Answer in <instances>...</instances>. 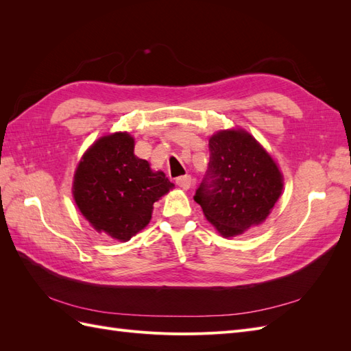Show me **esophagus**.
<instances>
[{"instance_id": "esophagus-1", "label": "esophagus", "mask_w": 351, "mask_h": 351, "mask_svg": "<svg viewBox=\"0 0 351 351\" xmlns=\"http://www.w3.org/2000/svg\"><path fill=\"white\" fill-rule=\"evenodd\" d=\"M176 184L178 187H182L184 190H187L190 186H192V177H190L189 174H184V176H180L176 178Z\"/></svg>"}]
</instances>
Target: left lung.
<instances>
[{"label":"left lung","instance_id":"8db88e82","mask_svg":"<svg viewBox=\"0 0 351 351\" xmlns=\"http://www.w3.org/2000/svg\"><path fill=\"white\" fill-rule=\"evenodd\" d=\"M281 192L277 164L249 133L226 130L210 137L209 164L195 200L222 236L259 226Z\"/></svg>","mask_w":351,"mask_h":351}]
</instances>
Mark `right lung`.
Returning a JSON list of instances; mask_svg holds the SVG:
<instances>
[{
  "instance_id": "1",
  "label": "right lung",
  "mask_w": 351,
  "mask_h": 351,
  "mask_svg": "<svg viewBox=\"0 0 351 351\" xmlns=\"http://www.w3.org/2000/svg\"><path fill=\"white\" fill-rule=\"evenodd\" d=\"M127 133L104 136L84 154L74 174V200L92 227L117 240H130L149 224L155 202L173 183L134 155Z\"/></svg>"
}]
</instances>
